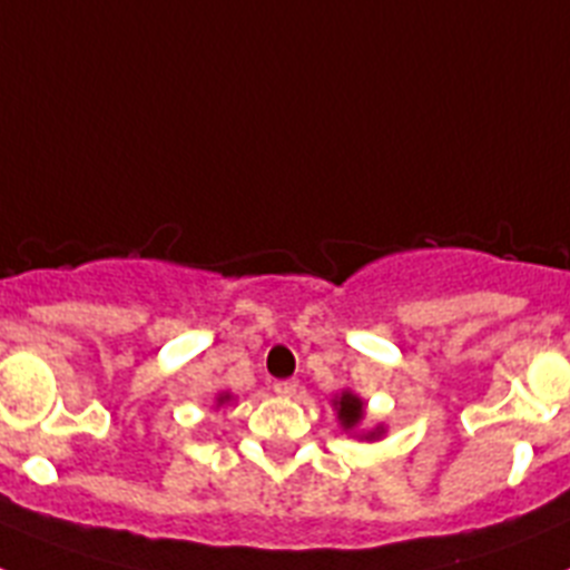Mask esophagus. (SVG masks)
<instances>
[{"label": "esophagus", "instance_id": "34e87169", "mask_svg": "<svg viewBox=\"0 0 570 570\" xmlns=\"http://www.w3.org/2000/svg\"><path fill=\"white\" fill-rule=\"evenodd\" d=\"M274 391L279 396H296L299 394V380H276Z\"/></svg>", "mask_w": 570, "mask_h": 570}]
</instances>
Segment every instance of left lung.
Instances as JSON below:
<instances>
[{
  "mask_svg": "<svg viewBox=\"0 0 570 570\" xmlns=\"http://www.w3.org/2000/svg\"><path fill=\"white\" fill-rule=\"evenodd\" d=\"M334 407L345 431H356V428H360L362 416H365V402H362L360 396L351 394V391H342L334 400ZM376 436H382V428H374V431L362 434V440H376Z\"/></svg>",
  "mask_w": 570,
  "mask_h": 570,
  "instance_id": "obj_1",
  "label": "left lung"
}]
</instances>
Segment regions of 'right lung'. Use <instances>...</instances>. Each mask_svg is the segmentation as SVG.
<instances>
[{"label": "right lung", "mask_w": 570, "mask_h": 570, "mask_svg": "<svg viewBox=\"0 0 570 570\" xmlns=\"http://www.w3.org/2000/svg\"><path fill=\"white\" fill-rule=\"evenodd\" d=\"M228 400H230V394H223L216 402H219V405H225V402H228Z\"/></svg>", "instance_id": "obj_1"}]
</instances>
